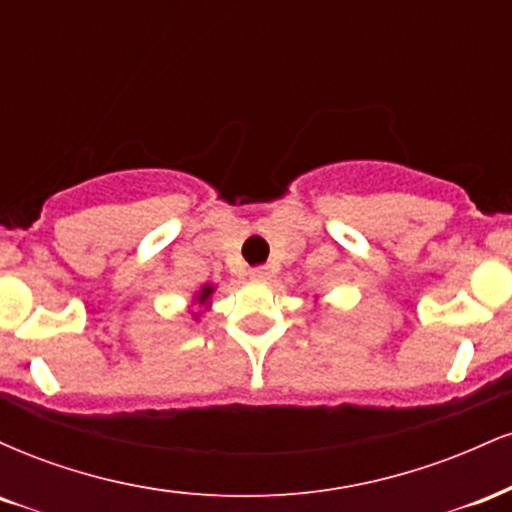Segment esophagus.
Returning <instances> with one entry per match:
<instances>
[{
    "label": "esophagus",
    "instance_id": "esophagus-1",
    "mask_svg": "<svg viewBox=\"0 0 512 512\" xmlns=\"http://www.w3.org/2000/svg\"><path fill=\"white\" fill-rule=\"evenodd\" d=\"M269 267H255V269H250V279L252 281H267L269 279Z\"/></svg>",
    "mask_w": 512,
    "mask_h": 512
}]
</instances>
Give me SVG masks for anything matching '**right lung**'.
I'll return each mask as SVG.
<instances>
[{"instance_id": "add662e5", "label": "right lung", "mask_w": 512, "mask_h": 512, "mask_svg": "<svg viewBox=\"0 0 512 512\" xmlns=\"http://www.w3.org/2000/svg\"><path fill=\"white\" fill-rule=\"evenodd\" d=\"M214 291H216L214 284H204L202 289L195 291V296H192V301H190L192 320L197 322L199 317H202L211 308V298H214Z\"/></svg>"}]
</instances>
